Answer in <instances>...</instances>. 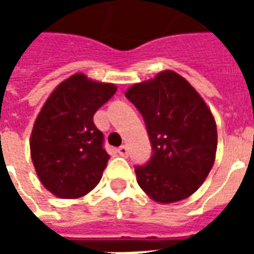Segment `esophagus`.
<instances>
[{"label":"esophagus","instance_id":"1","mask_svg":"<svg viewBox=\"0 0 254 254\" xmlns=\"http://www.w3.org/2000/svg\"><path fill=\"white\" fill-rule=\"evenodd\" d=\"M118 154L121 155V156H127V154H129V149H127V145H121V147L118 148Z\"/></svg>","mask_w":254,"mask_h":254}]
</instances>
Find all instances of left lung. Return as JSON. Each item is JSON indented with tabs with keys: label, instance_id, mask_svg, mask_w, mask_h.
<instances>
[{
	"label": "left lung",
	"instance_id": "8db88e82",
	"mask_svg": "<svg viewBox=\"0 0 254 254\" xmlns=\"http://www.w3.org/2000/svg\"><path fill=\"white\" fill-rule=\"evenodd\" d=\"M125 96L145 122L152 155L134 166L140 188L158 202L187 198L201 187L215 162L216 124L196 89L180 74L160 72Z\"/></svg>",
	"mask_w": 254,
	"mask_h": 254
}]
</instances>
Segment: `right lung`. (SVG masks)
<instances>
[{"label":"right lung","mask_w":254,"mask_h":254,"mask_svg":"<svg viewBox=\"0 0 254 254\" xmlns=\"http://www.w3.org/2000/svg\"><path fill=\"white\" fill-rule=\"evenodd\" d=\"M116 85L73 74L49 96L31 134V158L47 190L77 198L99 184L110 159L94 114L116 94Z\"/></svg>","instance_id":"right-lung-1"}]
</instances>
